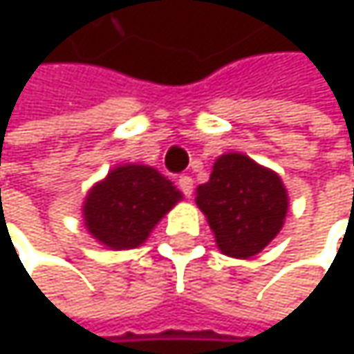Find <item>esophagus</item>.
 Returning <instances> with one entry per match:
<instances>
[{"instance_id": "34e87169", "label": "esophagus", "mask_w": 354, "mask_h": 354, "mask_svg": "<svg viewBox=\"0 0 354 354\" xmlns=\"http://www.w3.org/2000/svg\"><path fill=\"white\" fill-rule=\"evenodd\" d=\"M192 184H194V180H192L190 176H180V180H178V188H180V190H182V194H184V196H188V198H190L192 188H194Z\"/></svg>"}]
</instances>
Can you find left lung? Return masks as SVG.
I'll return each instance as SVG.
<instances>
[{
    "instance_id": "left-lung-1",
    "label": "left lung",
    "mask_w": 354,
    "mask_h": 354,
    "mask_svg": "<svg viewBox=\"0 0 354 354\" xmlns=\"http://www.w3.org/2000/svg\"><path fill=\"white\" fill-rule=\"evenodd\" d=\"M194 201L217 248L232 258H250L268 246L281 232L289 207L281 176L238 151L217 158Z\"/></svg>"
}]
</instances>
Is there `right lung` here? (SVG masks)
Listing matches in <instances>:
<instances>
[{
	"label": "right lung",
	"mask_w": 354,
	"mask_h": 354,
	"mask_svg": "<svg viewBox=\"0 0 354 354\" xmlns=\"http://www.w3.org/2000/svg\"><path fill=\"white\" fill-rule=\"evenodd\" d=\"M180 198L182 192L156 168L116 166L88 192L84 223L94 240L110 250H131L149 238Z\"/></svg>",
	"instance_id": "add662e5"
}]
</instances>
